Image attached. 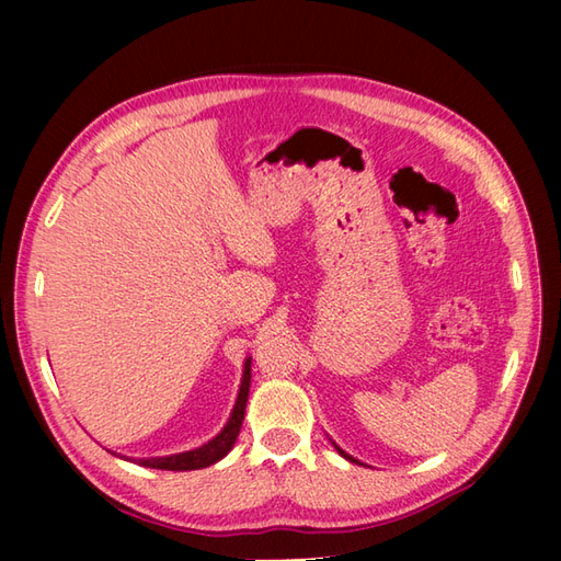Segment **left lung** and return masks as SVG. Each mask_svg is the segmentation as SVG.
I'll return each instance as SVG.
<instances>
[{
	"label": "left lung",
	"instance_id": "left-lung-1",
	"mask_svg": "<svg viewBox=\"0 0 561 561\" xmlns=\"http://www.w3.org/2000/svg\"><path fill=\"white\" fill-rule=\"evenodd\" d=\"M332 445H334V443H332ZM334 449H336V451H339V454H342V456H344V458H346V461H351V463H358V466H363V463H360V461H358V458H353V456H351V454H346V451H344V449H342V447H336V445H334Z\"/></svg>",
	"mask_w": 561,
	"mask_h": 561
}]
</instances>
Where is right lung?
Masks as SVG:
<instances>
[{"instance_id": "right-lung-1", "label": "right lung", "mask_w": 561, "mask_h": 561, "mask_svg": "<svg viewBox=\"0 0 561 561\" xmlns=\"http://www.w3.org/2000/svg\"><path fill=\"white\" fill-rule=\"evenodd\" d=\"M250 365L252 358L248 355L245 363H243V379L239 386V398H236L233 410L229 414V421L225 423V428L219 431L213 439H208L206 445H201L196 449L190 451H182V454H171V456H151V458H128L112 451L118 458H126V461H133L138 466L145 468H157V470H201V468H208L217 461H222V458L231 451L236 437L241 433L243 426V419H245V404H248V393H250Z\"/></svg>"}]
</instances>
